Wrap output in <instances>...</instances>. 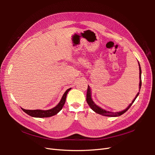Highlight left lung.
Listing matches in <instances>:
<instances>
[{"label":"left lung","instance_id":"left-lung-1","mask_svg":"<svg viewBox=\"0 0 155 155\" xmlns=\"http://www.w3.org/2000/svg\"><path fill=\"white\" fill-rule=\"evenodd\" d=\"M138 64H139V69H140V83H139V86H140V88H141V86H142V78H141V74H142V70H141V67H140V65L138 63ZM139 94V92L137 94V96H136L135 98L133 100V101H132V103L127 107V109H125V110L121 111V112H109V111H107L104 109H101V108L99 107L98 106H97L94 103V101H92V98H91V88H90V87H89L88 85V88H87V104H88V105L90 106V107L91 108V109L94 111L95 112H96V113L99 114H101V115H103V116H112V117H114V116H121L123 114H124L125 112L130 107V106L133 105V104L134 103V101H135L136 98H137L138 97Z\"/></svg>","mask_w":155,"mask_h":155}]
</instances>
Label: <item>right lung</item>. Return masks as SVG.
Returning a JSON list of instances; mask_svg holds the SVG:
<instances>
[{
    "instance_id": "obj_1",
    "label": "right lung",
    "mask_w": 155,
    "mask_h": 155,
    "mask_svg": "<svg viewBox=\"0 0 155 155\" xmlns=\"http://www.w3.org/2000/svg\"><path fill=\"white\" fill-rule=\"evenodd\" d=\"M71 89L70 88L66 91L63 94L61 100L59 101L58 105L55 107L54 108L50 110H26V109H22V110L27 114H28L33 117H36V118H47V117H50L55 115L58 114V112L62 109V108L64 106V104H65V101H66V97L67 93L68 91Z\"/></svg>"
}]
</instances>
